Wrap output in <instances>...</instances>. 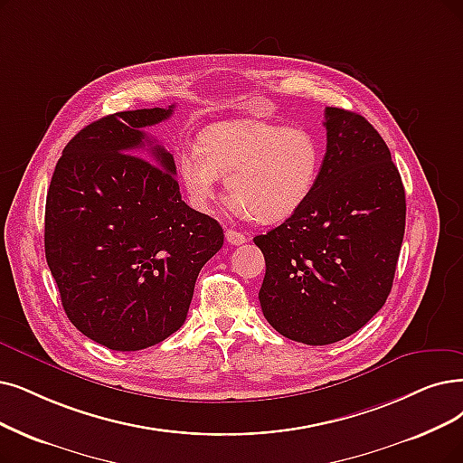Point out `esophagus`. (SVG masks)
I'll list each match as a JSON object with an SVG mask.
<instances>
[{
    "mask_svg": "<svg viewBox=\"0 0 463 463\" xmlns=\"http://www.w3.org/2000/svg\"><path fill=\"white\" fill-rule=\"evenodd\" d=\"M226 241L230 245H243L247 241V235L237 230H226Z\"/></svg>",
    "mask_w": 463,
    "mask_h": 463,
    "instance_id": "esophagus-1",
    "label": "esophagus"
}]
</instances>
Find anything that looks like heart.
I'll return each mask as SVG.
<instances>
[{
	"label": "heart",
	"instance_id": "1",
	"mask_svg": "<svg viewBox=\"0 0 463 463\" xmlns=\"http://www.w3.org/2000/svg\"><path fill=\"white\" fill-rule=\"evenodd\" d=\"M319 138L302 127L260 119L218 121L203 128L195 152L182 154L178 176L192 205L207 211L220 176L235 207L260 224L298 213L317 188Z\"/></svg>",
	"mask_w": 463,
	"mask_h": 463
}]
</instances>
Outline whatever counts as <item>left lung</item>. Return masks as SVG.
I'll list each match as a JSON object with an SVG mask.
<instances>
[{
    "instance_id": "obj_1",
    "label": "left lung",
    "mask_w": 463,
    "mask_h": 463,
    "mask_svg": "<svg viewBox=\"0 0 463 463\" xmlns=\"http://www.w3.org/2000/svg\"><path fill=\"white\" fill-rule=\"evenodd\" d=\"M326 154L306 205L254 243L264 317L288 340L326 345L371 321L392 292L406 201L390 147L363 116L325 109Z\"/></svg>"
}]
</instances>
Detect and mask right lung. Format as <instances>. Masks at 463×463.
I'll use <instances>...</instances> for the list:
<instances>
[{
    "label": "right lung",
    "mask_w": 463,
    "mask_h": 463,
    "mask_svg": "<svg viewBox=\"0 0 463 463\" xmlns=\"http://www.w3.org/2000/svg\"><path fill=\"white\" fill-rule=\"evenodd\" d=\"M173 108L118 112L81 128L47 192L45 258L62 307L114 351L176 332L201 268L224 245L218 222L182 201L173 156L144 133Z\"/></svg>",
    "instance_id": "1"
}]
</instances>
